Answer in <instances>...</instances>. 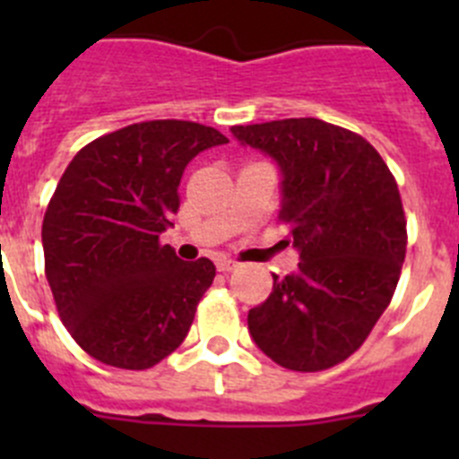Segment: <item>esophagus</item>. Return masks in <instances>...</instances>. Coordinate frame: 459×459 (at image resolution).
Wrapping results in <instances>:
<instances>
[{"mask_svg":"<svg viewBox=\"0 0 459 459\" xmlns=\"http://www.w3.org/2000/svg\"><path fill=\"white\" fill-rule=\"evenodd\" d=\"M216 266H218V271H222V273H230V271H234L237 269V262H234V259H227V257H222V259H218L216 262Z\"/></svg>","mask_w":459,"mask_h":459,"instance_id":"obj_1","label":"esophagus"}]
</instances>
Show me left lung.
I'll use <instances>...</instances> for the list:
<instances>
[{
	"label": "left lung",
	"instance_id": "left-lung-1",
	"mask_svg": "<svg viewBox=\"0 0 459 459\" xmlns=\"http://www.w3.org/2000/svg\"><path fill=\"white\" fill-rule=\"evenodd\" d=\"M232 133L280 165L278 221L301 253L296 273L273 275L248 312L250 335L287 370H328L366 342L395 294L407 253L395 177L366 137L315 117Z\"/></svg>",
	"mask_w": 459,
	"mask_h": 459
}]
</instances>
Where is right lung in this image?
<instances>
[{
	"label": "right lung",
	"mask_w": 459,
	"mask_h": 459,
	"mask_svg": "<svg viewBox=\"0 0 459 459\" xmlns=\"http://www.w3.org/2000/svg\"><path fill=\"white\" fill-rule=\"evenodd\" d=\"M211 126L142 121L75 153L43 218L46 278L71 338L105 366L147 370L172 354L216 278L160 234L179 211L186 165L227 144Z\"/></svg>",
	"instance_id": "1"
}]
</instances>
